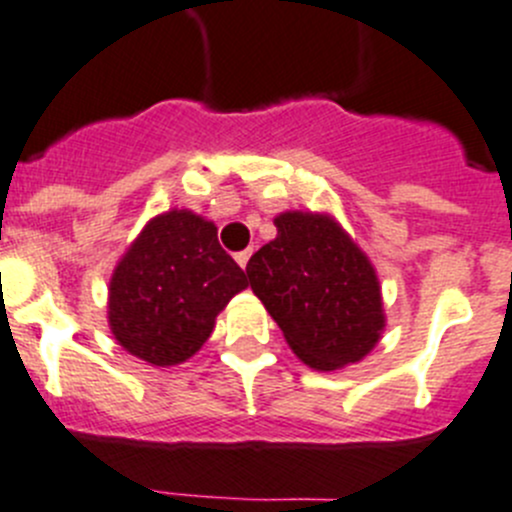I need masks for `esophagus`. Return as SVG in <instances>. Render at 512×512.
Listing matches in <instances>:
<instances>
[{"label": "esophagus", "mask_w": 512, "mask_h": 512, "mask_svg": "<svg viewBox=\"0 0 512 512\" xmlns=\"http://www.w3.org/2000/svg\"><path fill=\"white\" fill-rule=\"evenodd\" d=\"M250 257H252V250H242L234 255V260H237V265H240L242 270H247V262H250Z\"/></svg>", "instance_id": "esophagus-1"}]
</instances>
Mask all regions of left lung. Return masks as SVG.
<instances>
[{"instance_id": "obj_1", "label": "left lung", "mask_w": 512, "mask_h": 512, "mask_svg": "<svg viewBox=\"0 0 512 512\" xmlns=\"http://www.w3.org/2000/svg\"><path fill=\"white\" fill-rule=\"evenodd\" d=\"M278 237L247 262L250 288L295 356L315 371L364 361L386 326L379 275L326 212H283Z\"/></svg>"}]
</instances>
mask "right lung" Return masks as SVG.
Returning <instances> with one entry per match:
<instances>
[{"label": "right lung", "mask_w": 512, "mask_h": 512, "mask_svg": "<svg viewBox=\"0 0 512 512\" xmlns=\"http://www.w3.org/2000/svg\"><path fill=\"white\" fill-rule=\"evenodd\" d=\"M247 288L217 227L191 209L148 219L108 285V326L123 351L151 366L184 364L212 336L224 305Z\"/></svg>", "instance_id": "1"}]
</instances>
